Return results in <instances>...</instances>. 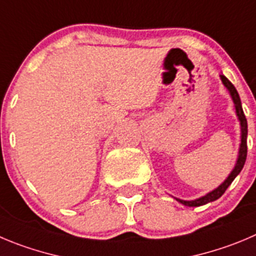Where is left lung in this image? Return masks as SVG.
<instances>
[{"mask_svg": "<svg viewBox=\"0 0 256 256\" xmlns=\"http://www.w3.org/2000/svg\"><path fill=\"white\" fill-rule=\"evenodd\" d=\"M220 78L222 80V84L225 86L226 90H228L230 93L231 98H232L234 102V106H235V111H236V116H238V120L240 121V128H241V140H240V148H238V159H236V163L234 169L231 170V173L228 174V178L216 188V190H211L208 192L207 194L202 196V197L197 198V200H179V198H176L178 202H180L182 204L188 207H198V206H204V204H210V202H214V200H218L225 190H228V186L232 183L234 179L238 176L241 170L244 168V164H245V160H246V155H248V145H246V139H248V121H246V117L242 111V106H241V100H240V96H238V90L236 88L234 87L232 83L228 80V78L224 76V74H220Z\"/></svg>", "mask_w": 256, "mask_h": 256, "instance_id": "left-lung-1", "label": "left lung"}]
</instances>
